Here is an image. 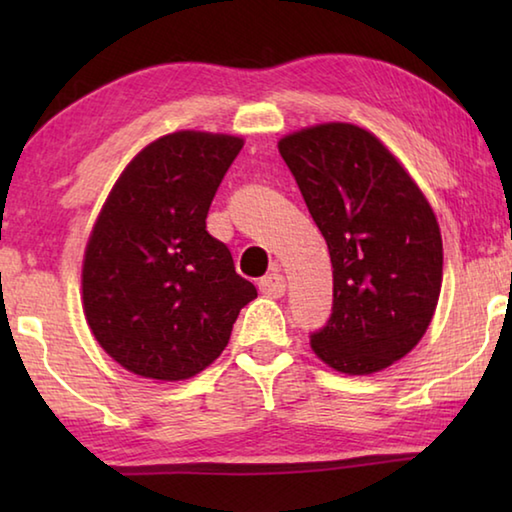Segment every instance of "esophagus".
<instances>
[{"label": "esophagus", "instance_id": "obj_1", "mask_svg": "<svg viewBox=\"0 0 512 512\" xmlns=\"http://www.w3.org/2000/svg\"><path fill=\"white\" fill-rule=\"evenodd\" d=\"M259 291L268 298H282L284 291H287V282H284V277L280 273H268L259 280Z\"/></svg>", "mask_w": 512, "mask_h": 512}]
</instances>
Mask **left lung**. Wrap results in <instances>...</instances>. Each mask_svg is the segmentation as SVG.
<instances>
[{
  "label": "left lung",
  "instance_id": "left-lung-1",
  "mask_svg": "<svg viewBox=\"0 0 512 512\" xmlns=\"http://www.w3.org/2000/svg\"><path fill=\"white\" fill-rule=\"evenodd\" d=\"M277 146L334 268L332 314L311 332V348L348 375L384 370L418 345L436 311V214L395 155L359 126H311Z\"/></svg>",
  "mask_w": 512,
  "mask_h": 512
}]
</instances>
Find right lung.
I'll return each instance as SVG.
<instances>
[{"label":"right lung","instance_id":"add662e5","mask_svg":"<svg viewBox=\"0 0 512 512\" xmlns=\"http://www.w3.org/2000/svg\"><path fill=\"white\" fill-rule=\"evenodd\" d=\"M244 146L180 131L121 173L85 248L83 309L94 339L135 375L178 381L210 366L257 289L205 228L212 198Z\"/></svg>","mask_w":512,"mask_h":512}]
</instances>
